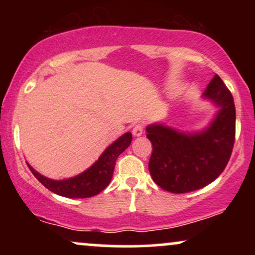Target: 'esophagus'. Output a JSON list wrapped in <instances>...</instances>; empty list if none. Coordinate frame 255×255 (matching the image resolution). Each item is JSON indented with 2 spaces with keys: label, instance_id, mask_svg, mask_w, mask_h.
I'll return each instance as SVG.
<instances>
[{
  "label": "esophagus",
  "instance_id": "esophagus-1",
  "mask_svg": "<svg viewBox=\"0 0 255 255\" xmlns=\"http://www.w3.org/2000/svg\"><path fill=\"white\" fill-rule=\"evenodd\" d=\"M144 128H145L144 125L137 124L133 127V130H131V133H133L134 136H140L142 133H144Z\"/></svg>",
  "mask_w": 255,
  "mask_h": 255
}]
</instances>
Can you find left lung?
Segmentation results:
<instances>
[{
  "label": "left lung",
  "instance_id": "1",
  "mask_svg": "<svg viewBox=\"0 0 255 255\" xmlns=\"http://www.w3.org/2000/svg\"><path fill=\"white\" fill-rule=\"evenodd\" d=\"M221 107L217 118L200 134H186L160 125L146 128L152 142L151 176L164 191L181 194L215 181L229 162L235 142V104L217 74L204 93Z\"/></svg>",
  "mask_w": 255,
  "mask_h": 255
}]
</instances>
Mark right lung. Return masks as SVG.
<instances>
[{
  "mask_svg": "<svg viewBox=\"0 0 255 255\" xmlns=\"http://www.w3.org/2000/svg\"><path fill=\"white\" fill-rule=\"evenodd\" d=\"M130 142L131 134L126 133L110 145L90 169L68 180H50L38 174L32 166L28 165V168L37 180L52 193L66 198H90L97 195L110 183L116 159L130 145Z\"/></svg>",
  "mask_w": 255,
  "mask_h": 255,
  "instance_id": "right-lung-1",
  "label": "right lung"
}]
</instances>
